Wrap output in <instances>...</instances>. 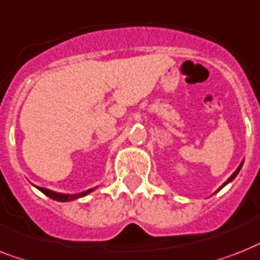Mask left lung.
<instances>
[{"mask_svg":"<svg viewBox=\"0 0 260 260\" xmlns=\"http://www.w3.org/2000/svg\"><path fill=\"white\" fill-rule=\"evenodd\" d=\"M242 166H243V163H242V164H240V166H239V167H238V170H236V171H235V172H234V174H233V175H231V178H230V179H229V180L225 181L224 184L221 185L220 188H223V187H224V185H225V184H229L230 181H233V180H234V179H235V178H236V175L239 174V171H240V168H242ZM220 188H219V189H220Z\"/></svg>","mask_w":260,"mask_h":260,"instance_id":"8db88e82","label":"left lung"}]
</instances>
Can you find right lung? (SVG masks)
Listing matches in <instances>:
<instances>
[{"label": "right lung", "mask_w": 260, "mask_h": 260, "mask_svg": "<svg viewBox=\"0 0 260 260\" xmlns=\"http://www.w3.org/2000/svg\"><path fill=\"white\" fill-rule=\"evenodd\" d=\"M42 193H45L46 196H49L50 199L57 200V202H71V200H75V199H79V198H82V196L88 195L89 192H92L93 189H88L85 192H81V193H77V195H64V193H57V192L50 191V189H46V188H42V187H37Z\"/></svg>", "instance_id": "1"}]
</instances>
